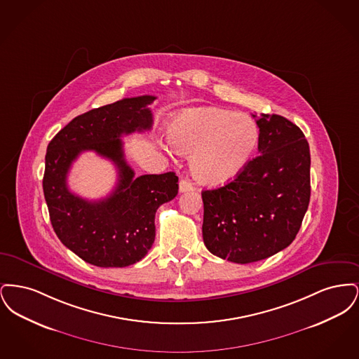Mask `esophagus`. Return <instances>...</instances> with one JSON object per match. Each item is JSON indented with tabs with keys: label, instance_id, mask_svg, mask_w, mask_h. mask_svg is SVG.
Returning <instances> with one entry per match:
<instances>
[{
	"label": "esophagus",
	"instance_id": "1",
	"mask_svg": "<svg viewBox=\"0 0 359 359\" xmlns=\"http://www.w3.org/2000/svg\"><path fill=\"white\" fill-rule=\"evenodd\" d=\"M194 189H195V187L192 186V183L186 180V179H182L179 182V191L180 192H187V191H194Z\"/></svg>",
	"mask_w": 359,
	"mask_h": 359
}]
</instances>
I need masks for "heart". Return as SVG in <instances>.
Returning a JSON list of instances; mask_svg holds the SVG:
<instances>
[{
    "instance_id": "1",
    "label": "heart",
    "mask_w": 359,
    "mask_h": 359,
    "mask_svg": "<svg viewBox=\"0 0 359 359\" xmlns=\"http://www.w3.org/2000/svg\"><path fill=\"white\" fill-rule=\"evenodd\" d=\"M168 141L189 156V170L199 183L219 186L242 171L256 152L258 128L242 113L219 107H194L175 114Z\"/></svg>"
}]
</instances>
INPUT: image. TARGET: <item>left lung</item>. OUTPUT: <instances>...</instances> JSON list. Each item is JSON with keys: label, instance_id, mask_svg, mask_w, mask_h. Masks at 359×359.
<instances>
[{"label": "left lung", "instance_id": "1", "mask_svg": "<svg viewBox=\"0 0 359 359\" xmlns=\"http://www.w3.org/2000/svg\"><path fill=\"white\" fill-rule=\"evenodd\" d=\"M256 122L259 154L226 186L202 192L205 248L237 264L265 259L290 246L311 196L304 133L277 114H261Z\"/></svg>", "mask_w": 359, "mask_h": 359}]
</instances>
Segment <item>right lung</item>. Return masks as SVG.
Masks as SVG:
<instances>
[{"mask_svg": "<svg viewBox=\"0 0 359 359\" xmlns=\"http://www.w3.org/2000/svg\"><path fill=\"white\" fill-rule=\"evenodd\" d=\"M154 100L142 95L93 109L48 144L43 189L52 227L66 248L91 265L123 268L142 259L154 245L157 208L177 195L175 172L135 177L123 157L121 136L152 128L148 104ZM85 150L109 158L119 170L118 186L101 201L83 200L67 187L69 168Z\"/></svg>", "mask_w": 359, "mask_h": 359, "instance_id": "add662e5", "label": "right lung"}]
</instances>
